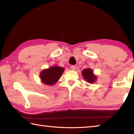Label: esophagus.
<instances>
[{
	"mask_svg": "<svg viewBox=\"0 0 134 134\" xmlns=\"http://www.w3.org/2000/svg\"><path fill=\"white\" fill-rule=\"evenodd\" d=\"M76 69V67L75 65H71V69L72 70H75Z\"/></svg>",
	"mask_w": 134,
	"mask_h": 134,
	"instance_id": "34e87169",
	"label": "esophagus"
}]
</instances>
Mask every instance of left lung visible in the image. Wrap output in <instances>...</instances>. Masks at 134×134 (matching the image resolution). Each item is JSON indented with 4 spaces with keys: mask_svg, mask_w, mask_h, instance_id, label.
Segmentation results:
<instances>
[{
    "mask_svg": "<svg viewBox=\"0 0 134 134\" xmlns=\"http://www.w3.org/2000/svg\"><path fill=\"white\" fill-rule=\"evenodd\" d=\"M82 74L85 80L90 83H93L96 81L97 77L93 74V71L92 69H86L83 70L82 72Z\"/></svg>",
    "mask_w": 134,
    "mask_h": 134,
    "instance_id": "8db88e82",
    "label": "left lung"
}]
</instances>
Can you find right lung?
<instances>
[{"label":"right lung","instance_id":"add662e5","mask_svg":"<svg viewBox=\"0 0 134 134\" xmlns=\"http://www.w3.org/2000/svg\"><path fill=\"white\" fill-rule=\"evenodd\" d=\"M64 71V68L62 67H51L48 69L42 70L40 74V77L44 84L52 86L60 78Z\"/></svg>","mask_w":134,"mask_h":134}]
</instances>
